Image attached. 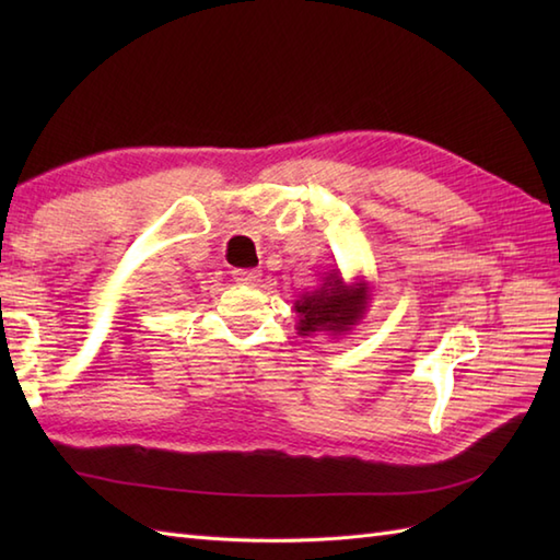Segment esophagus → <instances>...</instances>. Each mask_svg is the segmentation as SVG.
Here are the masks:
<instances>
[{"mask_svg": "<svg viewBox=\"0 0 560 560\" xmlns=\"http://www.w3.org/2000/svg\"><path fill=\"white\" fill-rule=\"evenodd\" d=\"M261 273L257 269H233V279L243 287H255Z\"/></svg>", "mask_w": 560, "mask_h": 560, "instance_id": "esophagus-1", "label": "esophagus"}]
</instances>
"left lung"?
Wrapping results in <instances>:
<instances>
[{
	"mask_svg": "<svg viewBox=\"0 0 560 560\" xmlns=\"http://www.w3.org/2000/svg\"><path fill=\"white\" fill-rule=\"evenodd\" d=\"M368 303H371V283L365 277L359 273L353 281H347L339 269H331L319 287L305 291L293 303V311L299 315L295 329L301 337H343L355 325H361L368 313Z\"/></svg>",
	"mask_w": 560,
	"mask_h": 560,
	"instance_id": "obj_1",
	"label": "left lung"
}]
</instances>
